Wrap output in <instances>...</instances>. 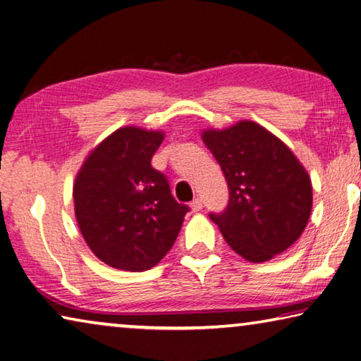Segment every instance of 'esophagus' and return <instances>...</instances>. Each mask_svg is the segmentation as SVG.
<instances>
[{"label":"esophagus","mask_w":361,"mask_h":361,"mask_svg":"<svg viewBox=\"0 0 361 361\" xmlns=\"http://www.w3.org/2000/svg\"><path fill=\"white\" fill-rule=\"evenodd\" d=\"M202 207H204L202 199H194L191 202V210L192 212H200V210H202Z\"/></svg>","instance_id":"obj_1"}]
</instances>
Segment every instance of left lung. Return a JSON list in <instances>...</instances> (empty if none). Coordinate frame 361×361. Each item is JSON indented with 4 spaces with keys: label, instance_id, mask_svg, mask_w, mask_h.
I'll use <instances>...</instances> for the list:
<instances>
[{
    "label": "left lung",
    "instance_id": "left-lung-1",
    "mask_svg": "<svg viewBox=\"0 0 361 361\" xmlns=\"http://www.w3.org/2000/svg\"><path fill=\"white\" fill-rule=\"evenodd\" d=\"M229 188L221 213H210L237 255L262 262L285 252L307 226L312 183L282 140L252 121L224 130H205Z\"/></svg>",
    "mask_w": 361,
    "mask_h": 361
}]
</instances>
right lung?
Listing matches in <instances>:
<instances>
[{
	"label": "right lung",
	"instance_id": "1",
	"mask_svg": "<svg viewBox=\"0 0 361 361\" xmlns=\"http://www.w3.org/2000/svg\"><path fill=\"white\" fill-rule=\"evenodd\" d=\"M164 140L138 127L116 130L85 159L73 188L76 219L94 255L121 271L156 266L176 240L189 207L151 166Z\"/></svg>",
	"mask_w": 361,
	"mask_h": 361
}]
</instances>
